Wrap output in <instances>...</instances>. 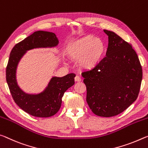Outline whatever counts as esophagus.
I'll list each match as a JSON object with an SVG mask.
<instances>
[{
  "label": "esophagus",
  "mask_w": 148,
  "mask_h": 148,
  "mask_svg": "<svg viewBox=\"0 0 148 148\" xmlns=\"http://www.w3.org/2000/svg\"><path fill=\"white\" fill-rule=\"evenodd\" d=\"M75 81L76 82H80V81H81V77H79V76H78V75L75 76Z\"/></svg>",
  "instance_id": "esophagus-1"
}]
</instances>
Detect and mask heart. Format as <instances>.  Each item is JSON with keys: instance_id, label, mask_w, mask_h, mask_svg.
Listing matches in <instances>:
<instances>
[{"instance_id": "b5f03b06", "label": "heart", "mask_w": 148, "mask_h": 148, "mask_svg": "<svg viewBox=\"0 0 148 148\" xmlns=\"http://www.w3.org/2000/svg\"><path fill=\"white\" fill-rule=\"evenodd\" d=\"M105 52V45L100 38L86 36L75 42L69 48L73 59L80 60L82 67L92 69L96 66Z\"/></svg>"}]
</instances>
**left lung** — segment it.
Instances as JSON below:
<instances>
[{
  "label": "left lung",
  "instance_id": "8db88e82",
  "mask_svg": "<svg viewBox=\"0 0 148 148\" xmlns=\"http://www.w3.org/2000/svg\"><path fill=\"white\" fill-rule=\"evenodd\" d=\"M108 36L106 56L91 70L82 73L86 102L94 114L117 115L136 101L142 80V68L132 45L113 31Z\"/></svg>",
  "mask_w": 148,
  "mask_h": 148
}]
</instances>
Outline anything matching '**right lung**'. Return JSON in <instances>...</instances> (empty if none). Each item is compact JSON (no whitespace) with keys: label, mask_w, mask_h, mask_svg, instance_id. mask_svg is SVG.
Listing matches in <instances>:
<instances>
[{"label":"right lung","mask_w":148,"mask_h":148,"mask_svg":"<svg viewBox=\"0 0 148 148\" xmlns=\"http://www.w3.org/2000/svg\"><path fill=\"white\" fill-rule=\"evenodd\" d=\"M58 41L54 33L38 31L14 46L10 54L6 78L15 103L26 113L37 117H49L59 111L64 92L75 84V74L52 77L45 90L38 94H29L21 90L16 81V69L27 50L36 48L54 47Z\"/></svg>","instance_id":"obj_1"}]
</instances>
